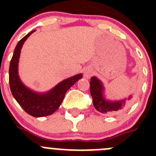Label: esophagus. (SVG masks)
Wrapping results in <instances>:
<instances>
[{"mask_svg": "<svg viewBox=\"0 0 156 156\" xmlns=\"http://www.w3.org/2000/svg\"><path fill=\"white\" fill-rule=\"evenodd\" d=\"M92 74L93 71L90 68H87L84 70V76H85L86 78H90V77L92 75Z\"/></svg>", "mask_w": 156, "mask_h": 156, "instance_id": "34e87169", "label": "esophagus"}]
</instances>
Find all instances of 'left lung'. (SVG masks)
Instances as JSON below:
<instances>
[{
    "instance_id": "1",
    "label": "left lung",
    "mask_w": 156,
    "mask_h": 156,
    "mask_svg": "<svg viewBox=\"0 0 156 156\" xmlns=\"http://www.w3.org/2000/svg\"><path fill=\"white\" fill-rule=\"evenodd\" d=\"M90 90L93 99L94 108L103 114L113 115L123 111L131 102L130 97L127 100L110 102L104 99L103 96V87L102 83L95 77H93L90 83Z\"/></svg>"
}]
</instances>
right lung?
<instances>
[{"label":"right lung","mask_w":156,"mask_h":156,"mask_svg":"<svg viewBox=\"0 0 156 156\" xmlns=\"http://www.w3.org/2000/svg\"><path fill=\"white\" fill-rule=\"evenodd\" d=\"M34 31L23 37L14 50L9 69V83L12 96L25 112L33 117H43L53 114L59 107L66 91L82 78V75L78 74L64 80L44 94H37L25 87L18 75L19 58L23 44Z\"/></svg>","instance_id":"right-lung-1"}]
</instances>
